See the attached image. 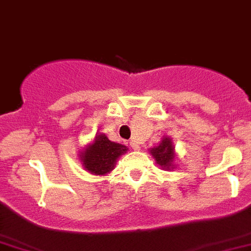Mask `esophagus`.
I'll return each mask as SVG.
<instances>
[{
	"label": "esophagus",
	"instance_id": "obj_1",
	"mask_svg": "<svg viewBox=\"0 0 251 251\" xmlns=\"http://www.w3.org/2000/svg\"><path fill=\"white\" fill-rule=\"evenodd\" d=\"M130 147H131L134 151H139V149H140V147H139L135 142H130Z\"/></svg>",
	"mask_w": 251,
	"mask_h": 251
}]
</instances>
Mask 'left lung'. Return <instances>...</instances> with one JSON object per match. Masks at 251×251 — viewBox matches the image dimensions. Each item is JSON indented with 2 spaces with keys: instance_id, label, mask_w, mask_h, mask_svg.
Here are the masks:
<instances>
[{
  "instance_id": "left-lung-1",
  "label": "left lung",
  "mask_w": 251,
  "mask_h": 251,
  "mask_svg": "<svg viewBox=\"0 0 251 251\" xmlns=\"http://www.w3.org/2000/svg\"><path fill=\"white\" fill-rule=\"evenodd\" d=\"M151 155L155 158L158 165H161L163 168L172 167V162H174V147H172L171 139L165 138L162 143L158 147L153 148L151 151Z\"/></svg>"
}]
</instances>
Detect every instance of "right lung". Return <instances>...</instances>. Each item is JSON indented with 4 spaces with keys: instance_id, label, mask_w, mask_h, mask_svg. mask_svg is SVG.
<instances>
[{
    "instance_id": "obj_1",
    "label": "right lung",
    "mask_w": 251,
    "mask_h": 251,
    "mask_svg": "<svg viewBox=\"0 0 251 251\" xmlns=\"http://www.w3.org/2000/svg\"><path fill=\"white\" fill-rule=\"evenodd\" d=\"M127 148L119 143L108 140L104 134L96 136L93 144H90L81 153V161L84 167L94 175H104L112 171L117 158L126 153Z\"/></svg>"
}]
</instances>
